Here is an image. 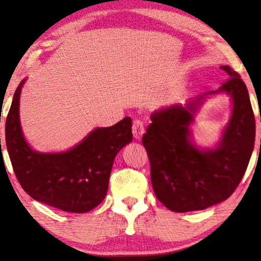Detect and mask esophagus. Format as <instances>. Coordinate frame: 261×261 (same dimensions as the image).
Returning <instances> with one entry per match:
<instances>
[{
    "instance_id": "esophagus-1",
    "label": "esophagus",
    "mask_w": 261,
    "mask_h": 261,
    "mask_svg": "<svg viewBox=\"0 0 261 261\" xmlns=\"http://www.w3.org/2000/svg\"><path fill=\"white\" fill-rule=\"evenodd\" d=\"M145 132V123L141 120H135L132 124V134L136 139H140Z\"/></svg>"
}]
</instances>
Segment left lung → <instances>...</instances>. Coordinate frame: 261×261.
Wrapping results in <instances>:
<instances>
[{"label": "left lung", "mask_w": 261, "mask_h": 261, "mask_svg": "<svg viewBox=\"0 0 261 261\" xmlns=\"http://www.w3.org/2000/svg\"><path fill=\"white\" fill-rule=\"evenodd\" d=\"M229 74L219 90L211 91L185 106L155 110L143 136L151 165L154 193L168 210L178 213L205 210L228 199L241 183L255 139V121L250 96L240 74L222 65ZM226 91L234 109L223 138L212 150L192 143L189 124L206 95Z\"/></svg>", "instance_id": "8db88e82"}]
</instances>
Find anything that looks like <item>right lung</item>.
Listing matches in <instances>:
<instances>
[{
    "mask_svg": "<svg viewBox=\"0 0 261 261\" xmlns=\"http://www.w3.org/2000/svg\"><path fill=\"white\" fill-rule=\"evenodd\" d=\"M24 82L17 87L6 122V144L17 179L34 200L64 212H90L107 194L115 156L132 141L131 118L96 127L67 152H35L26 143L19 122Z\"/></svg>",
    "mask_w": 261,
    "mask_h": 261,
    "instance_id": "add662e5",
    "label": "right lung"
}]
</instances>
